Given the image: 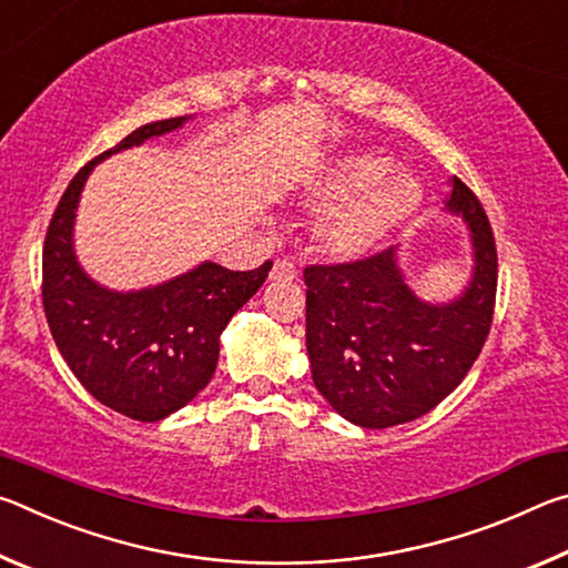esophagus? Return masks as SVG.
Instances as JSON below:
<instances>
[{
	"label": "esophagus",
	"mask_w": 568,
	"mask_h": 568,
	"mask_svg": "<svg viewBox=\"0 0 568 568\" xmlns=\"http://www.w3.org/2000/svg\"><path fill=\"white\" fill-rule=\"evenodd\" d=\"M295 273H297L295 265L283 257V261H275L273 273H271V281H293Z\"/></svg>",
	"instance_id": "34e87169"
}]
</instances>
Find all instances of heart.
Returning a JSON list of instances; mask_svg holds the SVG:
<instances>
[{"mask_svg": "<svg viewBox=\"0 0 568 568\" xmlns=\"http://www.w3.org/2000/svg\"><path fill=\"white\" fill-rule=\"evenodd\" d=\"M378 152H348L307 182L313 205H328L315 220V243L331 261H361L418 213L420 182L408 170H390Z\"/></svg>", "mask_w": 568, "mask_h": 568, "instance_id": "obj_1", "label": "heart"}]
</instances>
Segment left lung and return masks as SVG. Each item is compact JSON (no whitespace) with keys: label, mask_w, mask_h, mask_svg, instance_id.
<instances>
[{"label":"left lung","mask_w":568,"mask_h":568,"mask_svg":"<svg viewBox=\"0 0 568 568\" xmlns=\"http://www.w3.org/2000/svg\"><path fill=\"white\" fill-rule=\"evenodd\" d=\"M446 213L464 220L470 277L446 303L408 285L398 247L358 263L305 267V345L315 388L361 428H390L436 408L466 378L491 331L496 243L484 207L458 178Z\"/></svg>","instance_id":"1"}]
</instances>
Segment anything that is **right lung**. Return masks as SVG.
<instances>
[{
	"mask_svg": "<svg viewBox=\"0 0 568 568\" xmlns=\"http://www.w3.org/2000/svg\"><path fill=\"white\" fill-rule=\"evenodd\" d=\"M190 120L192 114L142 124L88 162L64 190L44 237L42 303L57 348L102 406L142 423L168 418L207 386L220 335L273 267L267 261L237 273L205 261L165 283L112 291L77 261L74 220L90 172Z\"/></svg>",
	"mask_w": 568,
	"mask_h": 568,
	"instance_id": "add662e5",
	"label": "right lung"
}]
</instances>
